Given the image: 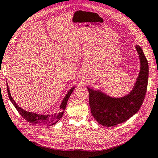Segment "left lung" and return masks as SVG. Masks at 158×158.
<instances>
[{
  "label": "left lung",
  "mask_w": 158,
  "mask_h": 158,
  "mask_svg": "<svg viewBox=\"0 0 158 158\" xmlns=\"http://www.w3.org/2000/svg\"><path fill=\"white\" fill-rule=\"evenodd\" d=\"M135 48L140 57V70L134 88L127 95L114 98L87 87L92 114L102 125L113 127L125 122L138 112L143 103L149 79V65L140 46L136 45Z\"/></svg>",
  "instance_id": "8db88e82"
}]
</instances>
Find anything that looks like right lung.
I'll return each instance as SVG.
<instances>
[{
	"label": "right lung",
	"instance_id": "obj_1",
	"mask_svg": "<svg viewBox=\"0 0 158 158\" xmlns=\"http://www.w3.org/2000/svg\"><path fill=\"white\" fill-rule=\"evenodd\" d=\"M7 93H8L9 99H10V101H11V103H13L14 107H15V109L18 110V112H19V114L23 117L24 119L27 120L28 122L33 123V124L39 125L51 126L56 124L59 120H60L61 117H62L65 108H66V106L68 100H69L71 94H72L73 89H75V87H73L71 88L70 90L68 92L67 94L65 96V97L63 98V101L60 105V110H59V112L55 113L54 114H48V115H42V114L29 112L23 109H22L21 107H20L16 103H15V102L13 99V98L11 97L7 83Z\"/></svg>",
	"mask_w": 158,
	"mask_h": 158
}]
</instances>
